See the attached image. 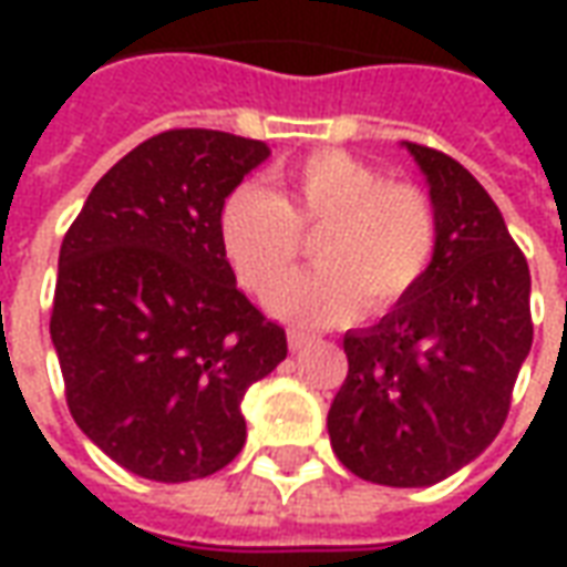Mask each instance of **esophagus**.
<instances>
[{
	"label": "esophagus",
	"instance_id": "1",
	"mask_svg": "<svg viewBox=\"0 0 567 567\" xmlns=\"http://www.w3.org/2000/svg\"><path fill=\"white\" fill-rule=\"evenodd\" d=\"M307 337H303V333H297V331H291L288 333V349H291V352H303V349H307Z\"/></svg>",
	"mask_w": 567,
	"mask_h": 567
}]
</instances>
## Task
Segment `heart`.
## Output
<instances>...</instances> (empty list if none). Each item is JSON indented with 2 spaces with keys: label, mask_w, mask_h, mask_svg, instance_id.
<instances>
[{
  "label": "heart",
  "mask_w": 567,
  "mask_h": 567,
  "mask_svg": "<svg viewBox=\"0 0 567 567\" xmlns=\"http://www.w3.org/2000/svg\"><path fill=\"white\" fill-rule=\"evenodd\" d=\"M272 194L236 187L218 215L224 258L251 295H279L295 279L303 239L319 270L272 309L300 328H331L389 312L413 295L437 255V215L422 187L343 151H316L270 175Z\"/></svg>",
  "instance_id": "b5f03b06"
}]
</instances>
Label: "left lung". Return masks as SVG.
<instances>
[{
    "mask_svg": "<svg viewBox=\"0 0 567 567\" xmlns=\"http://www.w3.org/2000/svg\"><path fill=\"white\" fill-rule=\"evenodd\" d=\"M406 151L431 187L437 255L404 303L343 337L349 373L328 434L355 476L416 488L498 437L535 328L528 264L486 187L443 151Z\"/></svg>",
    "mask_w": 567,
    "mask_h": 567,
    "instance_id": "left-lung-1",
    "label": "left lung"
}]
</instances>
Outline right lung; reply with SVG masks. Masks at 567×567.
I'll list each match as a JSON object with an SVG mask.
<instances>
[{"label":"right lung","mask_w":567,"mask_h":567,"mask_svg":"<svg viewBox=\"0 0 567 567\" xmlns=\"http://www.w3.org/2000/svg\"><path fill=\"white\" fill-rule=\"evenodd\" d=\"M270 148L166 130L93 185L63 236L54 340L72 419L130 474L199 480L246 443L243 398L288 355L224 258V199Z\"/></svg>","instance_id":"right-lung-1"}]
</instances>
